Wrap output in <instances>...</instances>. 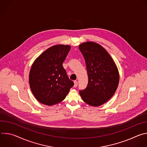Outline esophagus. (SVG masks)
Instances as JSON below:
<instances>
[{"mask_svg":"<svg viewBox=\"0 0 147 147\" xmlns=\"http://www.w3.org/2000/svg\"><path fill=\"white\" fill-rule=\"evenodd\" d=\"M74 87H77V86H78V82H77V80H75V81H74Z\"/></svg>","mask_w":147,"mask_h":147,"instance_id":"1","label":"esophagus"}]
</instances>
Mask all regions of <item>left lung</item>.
Returning <instances> with one entry per match:
<instances>
[{
  "mask_svg": "<svg viewBox=\"0 0 147 147\" xmlns=\"http://www.w3.org/2000/svg\"><path fill=\"white\" fill-rule=\"evenodd\" d=\"M78 48L84 57L88 78L87 87L79 93L90 105L100 106L112 98L117 88L118 69L110 55L100 45L87 42Z\"/></svg>",
  "mask_w": 147,
  "mask_h": 147,
  "instance_id": "left-lung-1",
  "label": "left lung"
}]
</instances>
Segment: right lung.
<instances>
[{"mask_svg":"<svg viewBox=\"0 0 147 147\" xmlns=\"http://www.w3.org/2000/svg\"><path fill=\"white\" fill-rule=\"evenodd\" d=\"M70 46H53L42 53L31 67L29 82L32 92L40 103L53 105L66 98L74 86L63 66Z\"/></svg>","mask_w":147,"mask_h":147,"instance_id":"1","label":"right lung"}]
</instances>
